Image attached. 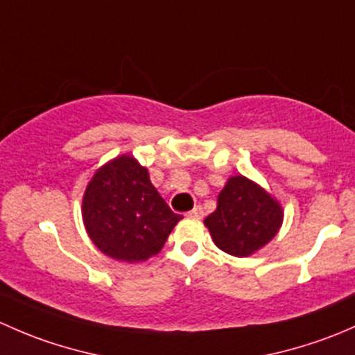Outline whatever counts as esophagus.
Masks as SVG:
<instances>
[{
  "mask_svg": "<svg viewBox=\"0 0 355 355\" xmlns=\"http://www.w3.org/2000/svg\"><path fill=\"white\" fill-rule=\"evenodd\" d=\"M189 217H193V218H202L203 217V208L200 207V205H196L195 208H193L191 211H189Z\"/></svg>",
  "mask_w": 355,
  "mask_h": 355,
  "instance_id": "esophagus-1",
  "label": "esophagus"
}]
</instances>
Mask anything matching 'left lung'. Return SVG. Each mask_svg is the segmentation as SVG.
<instances>
[{"label": "left lung", "instance_id": "8db88e82", "mask_svg": "<svg viewBox=\"0 0 355 355\" xmlns=\"http://www.w3.org/2000/svg\"><path fill=\"white\" fill-rule=\"evenodd\" d=\"M284 220L280 203L244 176L229 178L217 210L205 218L215 246L232 257H250L275 237Z\"/></svg>", "mask_w": 355, "mask_h": 355}]
</instances>
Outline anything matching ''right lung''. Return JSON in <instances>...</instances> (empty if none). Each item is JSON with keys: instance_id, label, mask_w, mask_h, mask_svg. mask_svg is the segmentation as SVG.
<instances>
[{"instance_id": "obj_1", "label": "right lung", "mask_w": 355, "mask_h": 355, "mask_svg": "<svg viewBox=\"0 0 355 355\" xmlns=\"http://www.w3.org/2000/svg\"><path fill=\"white\" fill-rule=\"evenodd\" d=\"M92 243L119 261H145L159 253L182 215L174 214L150 182L147 167L119 155L90 179L82 202Z\"/></svg>"}]
</instances>
